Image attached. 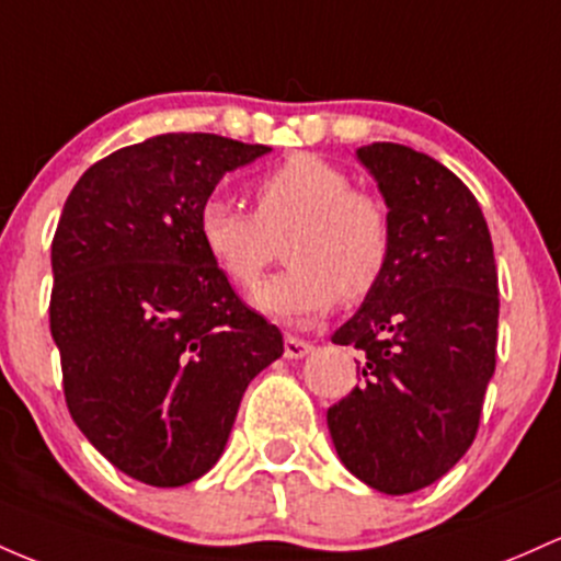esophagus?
Instances as JSON below:
<instances>
[{"mask_svg":"<svg viewBox=\"0 0 561 561\" xmlns=\"http://www.w3.org/2000/svg\"><path fill=\"white\" fill-rule=\"evenodd\" d=\"M310 352H312V344L305 342V339L299 336L283 339V355H286L288 360H301V357H307Z\"/></svg>","mask_w":561,"mask_h":561,"instance_id":"1","label":"esophagus"}]
</instances>
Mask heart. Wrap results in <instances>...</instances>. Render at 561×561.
Listing matches in <instances>:
<instances>
[{
	"label": "heart",
	"instance_id": "heart-1",
	"mask_svg": "<svg viewBox=\"0 0 561 561\" xmlns=\"http://www.w3.org/2000/svg\"><path fill=\"white\" fill-rule=\"evenodd\" d=\"M254 214L206 198L198 241L230 286L249 291L286 243L291 267L254 294V307L291 325H310L339 297L363 299L379 286L392 254V219L381 198L352 191L344 169L297 153L256 180Z\"/></svg>",
	"mask_w": 561,
	"mask_h": 561
}]
</instances>
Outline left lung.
Segmentation results:
<instances>
[{
	"instance_id": "left-lung-1",
	"label": "left lung",
	"mask_w": 561,
	"mask_h": 561,
	"mask_svg": "<svg viewBox=\"0 0 561 561\" xmlns=\"http://www.w3.org/2000/svg\"><path fill=\"white\" fill-rule=\"evenodd\" d=\"M355 156L387 204L392 254L331 336L363 360L360 383L325 419L357 480L405 495L448 474L474 443L495 370L499 273L480 204L448 167L398 142Z\"/></svg>"
}]
</instances>
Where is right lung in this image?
I'll list each match as a JSON object with an SVG mask.
<instances>
[{
  "label": "right lung",
  "mask_w": 561,
  "mask_h": 561,
  "mask_svg": "<svg viewBox=\"0 0 561 561\" xmlns=\"http://www.w3.org/2000/svg\"><path fill=\"white\" fill-rule=\"evenodd\" d=\"M270 150L156 135L87 169L62 206L49 331L68 411L131 480L204 477L251 379L283 355L280 331L238 299L198 241L217 182Z\"/></svg>",
  "instance_id": "1"
}]
</instances>
